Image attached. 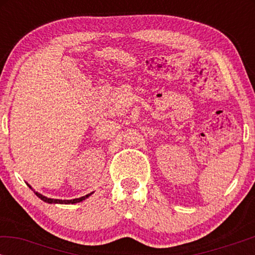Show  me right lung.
Segmentation results:
<instances>
[{
    "mask_svg": "<svg viewBox=\"0 0 255 255\" xmlns=\"http://www.w3.org/2000/svg\"><path fill=\"white\" fill-rule=\"evenodd\" d=\"M27 186L31 188L30 184H27ZM31 189H32V188H31ZM34 193H36L37 196L39 197L41 201L46 202V203H50V204H52V203H53V204H75V203H79V202L85 201L86 198H88L90 195L93 194V193H90L88 195H86V196H82V197H80V198H74V200H54V198H48L46 196H44V195L39 194V193H38V191H34Z\"/></svg>",
    "mask_w": 255,
    "mask_h": 255,
    "instance_id": "add662e5",
    "label": "right lung"
}]
</instances>
